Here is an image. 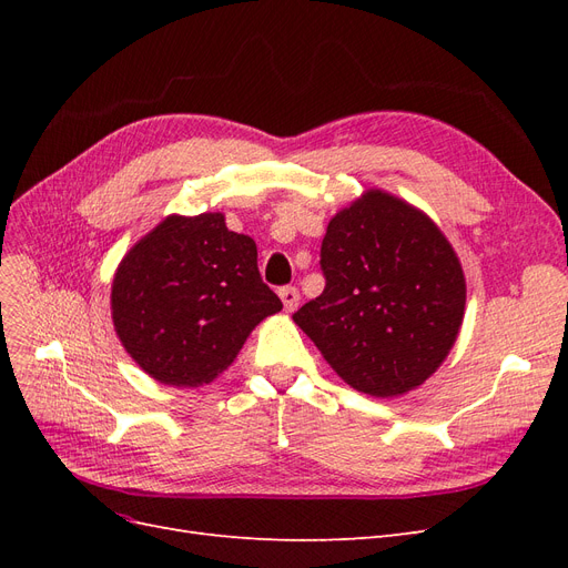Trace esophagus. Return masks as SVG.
<instances>
[{
	"label": "esophagus",
	"instance_id": "esophagus-1",
	"mask_svg": "<svg viewBox=\"0 0 568 568\" xmlns=\"http://www.w3.org/2000/svg\"><path fill=\"white\" fill-rule=\"evenodd\" d=\"M280 298H282V303H284V311H286V313H294L296 307H298V303H301V294H298L296 286H284V288H280Z\"/></svg>",
	"mask_w": 568,
	"mask_h": 568
}]
</instances>
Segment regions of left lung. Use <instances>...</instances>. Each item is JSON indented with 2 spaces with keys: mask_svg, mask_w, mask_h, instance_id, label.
Segmentation results:
<instances>
[{
  "mask_svg": "<svg viewBox=\"0 0 568 568\" xmlns=\"http://www.w3.org/2000/svg\"><path fill=\"white\" fill-rule=\"evenodd\" d=\"M320 255L324 291L294 322L351 388L393 398L422 386L455 346L467 303L436 222L369 189L329 220Z\"/></svg>",
  "mask_w": 568,
  "mask_h": 568,
  "instance_id": "left-lung-1",
  "label": "left lung"
}]
</instances>
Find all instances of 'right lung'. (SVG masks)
<instances>
[{"label":"right lung","instance_id":"add662e5","mask_svg":"<svg viewBox=\"0 0 568 568\" xmlns=\"http://www.w3.org/2000/svg\"><path fill=\"white\" fill-rule=\"evenodd\" d=\"M282 301L263 284L257 248L222 213L168 215L120 261L111 317L130 357L165 386L211 384Z\"/></svg>","mask_w":568,"mask_h":568}]
</instances>
